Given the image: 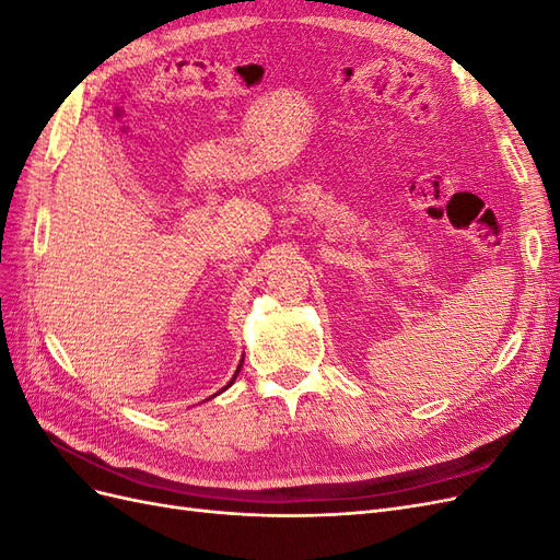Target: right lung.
Segmentation results:
<instances>
[{
	"instance_id": "obj_1",
	"label": "right lung",
	"mask_w": 560,
	"mask_h": 560,
	"mask_svg": "<svg viewBox=\"0 0 560 560\" xmlns=\"http://www.w3.org/2000/svg\"><path fill=\"white\" fill-rule=\"evenodd\" d=\"M243 360H245V358H243ZM243 360H241V364H238V369H235V374H233V378H231V381H229V385H226V387H224V389H229V387H231V385H233V383H235V378H238V374H241V369H243ZM224 389H222V393H224ZM212 397H214V395H212Z\"/></svg>"
}]
</instances>
